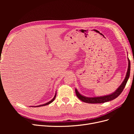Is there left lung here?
<instances>
[{"label":"left lung","instance_id":"1","mask_svg":"<svg viewBox=\"0 0 134 134\" xmlns=\"http://www.w3.org/2000/svg\"><path fill=\"white\" fill-rule=\"evenodd\" d=\"M130 73V60L128 58V68L126 72V76L122 83H121L119 87L117 88L114 92H113L109 94L103 96L88 97L81 94L78 92V91L77 90V89L75 88V93L76 96L78 97V98L80 100H82L84 102L88 103H102L112 100L116 98L117 97L121 94V92L123 91L126 84L127 82V80L129 78Z\"/></svg>","mask_w":134,"mask_h":134}]
</instances>
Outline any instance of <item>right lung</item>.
<instances>
[{
  "instance_id": "1",
  "label": "right lung",
  "mask_w": 134,
  "mask_h": 134,
  "mask_svg": "<svg viewBox=\"0 0 134 134\" xmlns=\"http://www.w3.org/2000/svg\"><path fill=\"white\" fill-rule=\"evenodd\" d=\"M56 92H55V96H54V98H52L50 101H49V102H47V103H44V104H41V105H39V106H30V107H41V106H46V105H48V104H50L51 103H52V102H53V101L55 100V98H56Z\"/></svg>"
}]
</instances>
